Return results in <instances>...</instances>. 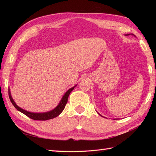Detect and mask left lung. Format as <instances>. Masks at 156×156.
<instances>
[{"label":"left lung","instance_id":"left-lung-1","mask_svg":"<svg viewBox=\"0 0 156 156\" xmlns=\"http://www.w3.org/2000/svg\"><path fill=\"white\" fill-rule=\"evenodd\" d=\"M131 35V34H126L125 35ZM131 35H133V34H131ZM134 36H135V35H134ZM98 114H99V113H98ZM99 115H100V114H99ZM101 116H102V115H101Z\"/></svg>","mask_w":156,"mask_h":156}]
</instances>
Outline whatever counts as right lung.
<instances>
[{"mask_svg":"<svg viewBox=\"0 0 156 156\" xmlns=\"http://www.w3.org/2000/svg\"><path fill=\"white\" fill-rule=\"evenodd\" d=\"M76 86H77V84L75 85L74 87H73L72 88H69V90L66 92V93L64 94V96H63V97L62 98L60 102H59V104L58 105L57 107L54 108V109H52V110H51L50 111L45 112H32L25 111L24 109L19 107V106L15 103L14 100L12 99L11 94V91H10L9 88V96L10 100H11L12 102V104L16 108V110L21 112L22 113L25 114L26 116H27L28 117L31 118L32 119H34V120L46 121V120H49V119H51L58 117V115H59L62 113V112L64 111V109L66 107V103L68 102V98L69 94H70V92L74 90V88L76 87Z\"/></svg>","mask_w":156,"mask_h":156,"instance_id":"right-lung-1","label":"right lung"}]
</instances>
